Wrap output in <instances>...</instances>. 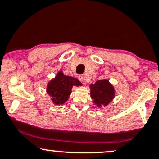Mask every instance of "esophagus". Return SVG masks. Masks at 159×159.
Instances as JSON below:
<instances>
[{
  "mask_svg": "<svg viewBox=\"0 0 159 159\" xmlns=\"http://www.w3.org/2000/svg\"><path fill=\"white\" fill-rule=\"evenodd\" d=\"M78 78H79V80L81 81H83V82H87V78L85 75H79L78 76Z\"/></svg>",
  "mask_w": 159,
  "mask_h": 159,
  "instance_id": "esophagus-1",
  "label": "esophagus"
}]
</instances>
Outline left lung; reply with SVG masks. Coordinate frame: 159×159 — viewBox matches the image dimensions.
Instances as JSON below:
<instances>
[{"mask_svg": "<svg viewBox=\"0 0 159 159\" xmlns=\"http://www.w3.org/2000/svg\"><path fill=\"white\" fill-rule=\"evenodd\" d=\"M90 89L91 97L97 107H102V105L106 106L115 96L113 86L107 79L99 80L94 84H91Z\"/></svg>", "mask_w": 159, "mask_h": 159, "instance_id": "1", "label": "left lung"}]
</instances>
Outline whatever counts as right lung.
I'll list each match as a JSON object with an SVG mask.
<instances>
[{
    "label": "right lung",
    "instance_id": "1",
    "mask_svg": "<svg viewBox=\"0 0 159 159\" xmlns=\"http://www.w3.org/2000/svg\"><path fill=\"white\" fill-rule=\"evenodd\" d=\"M81 85L77 78L65 75L60 71L54 79L48 82L46 91L55 105H62L68 99L73 86Z\"/></svg>",
    "mask_w": 159,
    "mask_h": 159
}]
</instances>
